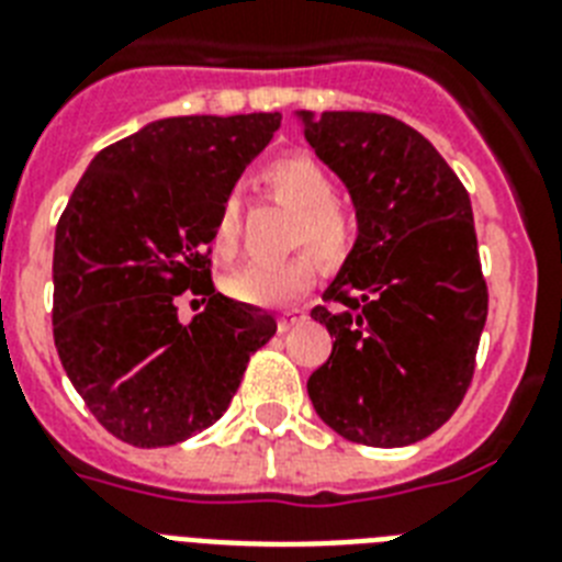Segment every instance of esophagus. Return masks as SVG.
I'll list each match as a JSON object with an SVG mask.
<instances>
[{
  "instance_id": "obj_1",
  "label": "esophagus",
  "mask_w": 562,
  "mask_h": 562,
  "mask_svg": "<svg viewBox=\"0 0 562 562\" xmlns=\"http://www.w3.org/2000/svg\"><path fill=\"white\" fill-rule=\"evenodd\" d=\"M303 317H306L303 308H282L277 326H280V333H285V329H291V326L297 324V321H303Z\"/></svg>"
}]
</instances>
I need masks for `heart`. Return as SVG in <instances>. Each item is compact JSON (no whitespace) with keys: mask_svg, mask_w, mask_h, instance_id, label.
Returning <instances> with one entry per match:
<instances>
[{"mask_svg":"<svg viewBox=\"0 0 562 562\" xmlns=\"http://www.w3.org/2000/svg\"><path fill=\"white\" fill-rule=\"evenodd\" d=\"M265 189L277 201L294 210L289 245L315 249L324 262H341L356 245V221L335 201V183L324 166L306 154H285L265 166ZM241 233V201L238 194H224L212 221V247L218 256H233ZM315 252V254H316ZM314 254V255H315ZM297 250L273 262H245L224 277L229 297L254 306H285L303 297L317 277V257Z\"/></svg>","mask_w":562,"mask_h":562,"instance_id":"heart-1","label":"heart"}]
</instances>
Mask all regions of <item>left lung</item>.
I'll return each mask as SVG.
<instances>
[{"label":"left lung","mask_w":562,"mask_h":562,"mask_svg":"<svg viewBox=\"0 0 562 562\" xmlns=\"http://www.w3.org/2000/svg\"><path fill=\"white\" fill-rule=\"evenodd\" d=\"M306 143L347 183L359 238L312 317L333 335L308 400L352 443H417L475 373L487 282L470 194L414 127L384 113H300Z\"/></svg>","instance_id":"1"}]
</instances>
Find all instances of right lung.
Here are the masks:
<instances>
[{
  "mask_svg": "<svg viewBox=\"0 0 562 562\" xmlns=\"http://www.w3.org/2000/svg\"><path fill=\"white\" fill-rule=\"evenodd\" d=\"M280 113L175 116L108 145L55 229V347L110 435L175 446L227 411L277 321L212 285V221ZM180 293L201 296L192 325ZM194 303V300H192Z\"/></svg>",
  "mask_w": 562,
  "mask_h": 562,
  "instance_id": "obj_1",
  "label": "right lung"
}]
</instances>
